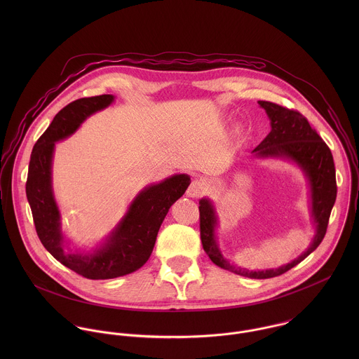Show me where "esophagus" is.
<instances>
[{"instance_id": "1", "label": "esophagus", "mask_w": 359, "mask_h": 359, "mask_svg": "<svg viewBox=\"0 0 359 359\" xmlns=\"http://www.w3.org/2000/svg\"><path fill=\"white\" fill-rule=\"evenodd\" d=\"M207 187H205V182L201 181V180H194L191 182V185L188 187V191H187V195L189 198H199L202 196L205 192Z\"/></svg>"}]
</instances>
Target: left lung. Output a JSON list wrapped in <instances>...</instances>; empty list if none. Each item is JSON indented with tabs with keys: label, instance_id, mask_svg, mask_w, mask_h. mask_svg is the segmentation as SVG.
Listing matches in <instances>:
<instances>
[{
	"label": "left lung",
	"instance_id": "left-lung-1",
	"mask_svg": "<svg viewBox=\"0 0 359 359\" xmlns=\"http://www.w3.org/2000/svg\"><path fill=\"white\" fill-rule=\"evenodd\" d=\"M258 104L266 111L271 120V133L253 151L258 157H282L299 164L304 171L311 192V217L315 225V236L307 250L292 262L275 269L249 271L246 268L229 264L215 241L217 215L214 205L208 199L199 202L201 211V239L210 259L233 273L252 279H268L279 276L309 256L323 241L330 211L336 202L337 185L333 156L329 147L309 126L307 118L297 110L287 109L276 103L258 101Z\"/></svg>",
	"mask_w": 359,
	"mask_h": 359
}]
</instances>
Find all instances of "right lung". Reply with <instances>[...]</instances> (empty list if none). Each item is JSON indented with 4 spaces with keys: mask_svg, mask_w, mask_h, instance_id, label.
<instances>
[{
    "mask_svg": "<svg viewBox=\"0 0 359 359\" xmlns=\"http://www.w3.org/2000/svg\"><path fill=\"white\" fill-rule=\"evenodd\" d=\"M113 101V95H100L69 103L39 138L29 163L26 195L37 235L60 264L87 279H113L140 269L152 255L157 232L170 207L191 184L188 175L175 174L147 187L133 201L127 214L100 249L87 255L65 252L60 212L52 192L55 142L72 135L87 117Z\"/></svg>",
    "mask_w": 359,
    "mask_h": 359,
    "instance_id": "right-lung-1",
    "label": "right lung"
}]
</instances>
